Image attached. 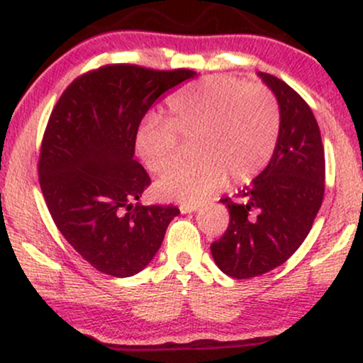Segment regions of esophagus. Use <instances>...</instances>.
Masks as SVG:
<instances>
[{
  "mask_svg": "<svg viewBox=\"0 0 363 363\" xmlns=\"http://www.w3.org/2000/svg\"><path fill=\"white\" fill-rule=\"evenodd\" d=\"M203 208V204L201 203H182L181 204V211L182 213H193V211H198V209Z\"/></svg>",
  "mask_w": 363,
  "mask_h": 363,
  "instance_id": "1",
  "label": "esophagus"
}]
</instances>
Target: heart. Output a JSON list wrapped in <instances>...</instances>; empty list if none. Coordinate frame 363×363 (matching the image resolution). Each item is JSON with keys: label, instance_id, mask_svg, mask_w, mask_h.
I'll list each match as a JSON object with an SVG mask.
<instances>
[{"label": "heart", "instance_id": "obj_1", "mask_svg": "<svg viewBox=\"0 0 363 363\" xmlns=\"http://www.w3.org/2000/svg\"><path fill=\"white\" fill-rule=\"evenodd\" d=\"M167 121L148 118L135 148L154 174L179 159L191 142L194 162L179 165L155 184V193L179 203H198L223 184L250 181L267 165L281 132L279 103L267 87L235 76H211L179 89L167 104Z\"/></svg>", "mask_w": 363, "mask_h": 363}]
</instances>
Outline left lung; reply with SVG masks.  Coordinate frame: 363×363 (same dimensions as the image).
I'll use <instances>...</instances> for the list:
<instances>
[{
  "label": "left lung",
  "mask_w": 363,
  "mask_h": 363,
  "mask_svg": "<svg viewBox=\"0 0 363 363\" xmlns=\"http://www.w3.org/2000/svg\"><path fill=\"white\" fill-rule=\"evenodd\" d=\"M276 94L281 132L267 167L243 187L237 201L221 199L230 225L211 243L226 276L250 279L279 267L301 247L325 196V148L309 104L276 76L260 72Z\"/></svg>",
  "instance_id": "8db88e82"
}]
</instances>
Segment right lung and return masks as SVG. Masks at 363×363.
Instances as JSON below:
<instances>
[{
    "mask_svg": "<svg viewBox=\"0 0 363 363\" xmlns=\"http://www.w3.org/2000/svg\"><path fill=\"white\" fill-rule=\"evenodd\" d=\"M194 71L110 64L76 77L50 113L38 181L52 220L86 262L113 277L145 269L179 208L138 199L150 186L133 159L140 121Z\"/></svg>",
    "mask_w": 363,
    "mask_h": 363,
    "instance_id": "add662e5",
    "label": "right lung"
}]
</instances>
